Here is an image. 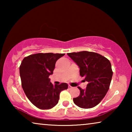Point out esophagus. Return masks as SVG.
Here are the masks:
<instances>
[{
	"label": "esophagus",
	"mask_w": 132,
	"mask_h": 132,
	"mask_svg": "<svg viewBox=\"0 0 132 132\" xmlns=\"http://www.w3.org/2000/svg\"><path fill=\"white\" fill-rule=\"evenodd\" d=\"M68 87H69V89H71V88H73V87H71V86H70V85H69V86H68Z\"/></svg>",
	"instance_id": "obj_1"
}]
</instances>
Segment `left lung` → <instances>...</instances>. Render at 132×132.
I'll list each match as a JSON object with an SVG mask.
<instances>
[{
  "mask_svg": "<svg viewBox=\"0 0 132 132\" xmlns=\"http://www.w3.org/2000/svg\"><path fill=\"white\" fill-rule=\"evenodd\" d=\"M68 55L79 66L80 76L88 82L86 89L78 87L80 95L73 98V102L80 108H93L109 90L113 75L111 62L101 55L88 51L68 53Z\"/></svg>",
  "mask_w": 132,
  "mask_h": 132,
  "instance_id": "1",
  "label": "left lung"
}]
</instances>
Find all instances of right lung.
Returning <instances> with one entry per match:
<instances>
[{"label":"right lung","mask_w":132,"mask_h":132,"mask_svg":"<svg viewBox=\"0 0 132 132\" xmlns=\"http://www.w3.org/2000/svg\"><path fill=\"white\" fill-rule=\"evenodd\" d=\"M64 53H38L24 57L20 66L21 86L27 97L41 109H50L58 103L62 91L68 84L55 86L49 76L53 74L56 62Z\"/></svg>","instance_id":"obj_1"}]
</instances>
